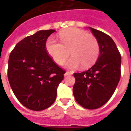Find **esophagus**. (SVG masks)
Wrapping results in <instances>:
<instances>
[{"label": "esophagus", "mask_w": 131, "mask_h": 131, "mask_svg": "<svg viewBox=\"0 0 131 131\" xmlns=\"http://www.w3.org/2000/svg\"><path fill=\"white\" fill-rule=\"evenodd\" d=\"M71 72H69V71H67V72L64 73V77H67V76H69V75H71Z\"/></svg>", "instance_id": "esophagus-1"}]
</instances>
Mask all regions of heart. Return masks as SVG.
I'll list each match as a JSON object with an SVG mask.
<instances>
[{
	"label": "heart",
	"mask_w": 131,
	"mask_h": 131,
	"mask_svg": "<svg viewBox=\"0 0 131 131\" xmlns=\"http://www.w3.org/2000/svg\"><path fill=\"white\" fill-rule=\"evenodd\" d=\"M60 42L50 37L46 43L47 52L54 62L62 64L69 56L71 58L66 63V67L77 69L81 64L88 68L97 60L100 53L98 41L94 36L84 30L71 28L59 33Z\"/></svg>",
	"instance_id": "1"
}]
</instances>
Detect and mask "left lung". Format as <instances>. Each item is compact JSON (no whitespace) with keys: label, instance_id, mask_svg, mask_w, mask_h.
Returning a JSON list of instances; mask_svg holds the SVG:
<instances>
[{"label":"left lung","instance_id":"8db88e82","mask_svg":"<svg viewBox=\"0 0 131 131\" xmlns=\"http://www.w3.org/2000/svg\"><path fill=\"white\" fill-rule=\"evenodd\" d=\"M100 46L97 62L88 70L75 73L73 93L79 104L88 110L101 107L112 96L121 78V57L112 38L89 27Z\"/></svg>","mask_w":131,"mask_h":131}]
</instances>
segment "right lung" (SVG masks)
Here are the masks:
<instances>
[{"label":"right lung","mask_w":131,"mask_h":131,"mask_svg":"<svg viewBox=\"0 0 131 131\" xmlns=\"http://www.w3.org/2000/svg\"><path fill=\"white\" fill-rule=\"evenodd\" d=\"M53 29L40 30L19 41L11 52L7 77L16 97L24 107L41 111L50 107L65 71L46 51V40Z\"/></svg>","instance_id":"add662e5"}]
</instances>
